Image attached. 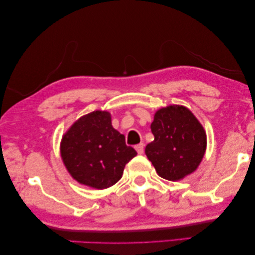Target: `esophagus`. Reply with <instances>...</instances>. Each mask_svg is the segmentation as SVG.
Returning <instances> with one entry per match:
<instances>
[{"label": "esophagus", "mask_w": 255, "mask_h": 255, "mask_svg": "<svg viewBox=\"0 0 255 255\" xmlns=\"http://www.w3.org/2000/svg\"><path fill=\"white\" fill-rule=\"evenodd\" d=\"M143 149H144V144L143 143H139L135 146V150L138 151V154H143Z\"/></svg>", "instance_id": "obj_1"}]
</instances>
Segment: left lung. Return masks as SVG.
<instances>
[{
  "mask_svg": "<svg viewBox=\"0 0 255 255\" xmlns=\"http://www.w3.org/2000/svg\"><path fill=\"white\" fill-rule=\"evenodd\" d=\"M150 128L155 139L144 152L159 177L177 181L193 173L206 149V133L193 113L179 105L160 108Z\"/></svg>",
  "mask_w": 255,
  "mask_h": 255,
  "instance_id": "left-lung-1",
  "label": "left lung"
}]
</instances>
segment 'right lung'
Returning <instances> with one entry per match:
<instances>
[{"label": "right lung", "instance_id": "right-lung-1", "mask_svg": "<svg viewBox=\"0 0 255 255\" xmlns=\"http://www.w3.org/2000/svg\"><path fill=\"white\" fill-rule=\"evenodd\" d=\"M61 158L70 175L82 185L105 189L122 178L136 155L125 136L112 125L108 112L96 111L77 120L62 136Z\"/></svg>", "mask_w": 255, "mask_h": 255}]
</instances>
